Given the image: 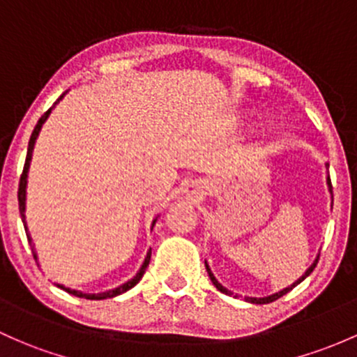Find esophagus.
I'll list each match as a JSON object with an SVG mask.
<instances>
[{"mask_svg":"<svg viewBox=\"0 0 357 357\" xmlns=\"http://www.w3.org/2000/svg\"><path fill=\"white\" fill-rule=\"evenodd\" d=\"M187 194L192 195V197H202V195H204V190L197 185H190L189 189H187Z\"/></svg>","mask_w":357,"mask_h":357,"instance_id":"esophagus-1","label":"esophagus"}]
</instances>
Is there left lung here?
I'll use <instances>...</instances> for the list:
<instances>
[{
	"label": "left lung",
	"instance_id": "left-lung-1",
	"mask_svg": "<svg viewBox=\"0 0 357 357\" xmlns=\"http://www.w3.org/2000/svg\"><path fill=\"white\" fill-rule=\"evenodd\" d=\"M325 167L328 168V163H325ZM327 187H328V192H331V195H332V182H331V177H327ZM332 204H333V199H332ZM318 257H320V254H318V255H317V259L313 260V264H312V266H310L308 269L305 271V274H303L300 279H296V281H294L293 284H289V286H287V287H284V289L278 291V293H274V294H269V296H262V298H252V296H245L243 300H245V301H248V303H254V305H266V303H272V301L279 300V298H281V296H284L286 293H289V291L293 289V287H296L298 284H300V282L305 281V279L308 278L310 274H312L313 269H315V267H317V264H318ZM204 264H206V271H208V274H209V279H211V281H213V284L216 286V289H218V291H221V293H225V294H229V296H231V294H233L231 291H229V289H226V287H225L223 284H221V282L218 281L216 278H214L213 271H211V267L208 266V262H204ZM233 296L236 298V296H238V294H233Z\"/></svg>",
	"mask_w": 357,
	"mask_h": 357
}]
</instances>
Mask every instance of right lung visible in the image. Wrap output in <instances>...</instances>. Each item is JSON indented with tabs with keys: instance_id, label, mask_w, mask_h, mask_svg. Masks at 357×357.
Listing matches in <instances>:
<instances>
[{
	"instance_id": "1",
	"label": "right lung",
	"mask_w": 357,
	"mask_h": 357,
	"mask_svg": "<svg viewBox=\"0 0 357 357\" xmlns=\"http://www.w3.org/2000/svg\"><path fill=\"white\" fill-rule=\"evenodd\" d=\"M66 93H68V91H64V93L61 95V97L57 98V100L54 102V105H52L51 109H49L47 112H45L44 116H42V117L39 119V122H37L36 129H33L32 136H30V141H29V149H26V158H25V165H24V174H22V177H20V185H18V209H20L22 223H24V228H25V233H26V240H29L30 248H32V254H33V259H36L37 266H39V257H37L36 245H33L32 236H30L29 226H26V216H25V211H26V182H29V168H30V162H32L33 146H36V141H37V137H39V132H40L42 126H44V122L47 121V117L51 116L52 109H54V107L57 105V103H59L61 100H63L64 95H66ZM156 220H158V216H156L155 220H153V223H151V229H153V226H155ZM149 259H151V248H149V250H148L146 257H144V262L141 264L139 271L136 272V275H134V278L129 279V281H126L124 284H121V286L114 287V289L103 291V293H83V291L71 289V287H66L64 284H57V282H54V284H56L57 287H61V289L66 291V293L73 294V296L86 298V300H107V298H116V296H119V294H122V293H126V291H129V289H131V287H134V286L137 284V282L141 281V278H143V275H144V271H146V267L149 266Z\"/></svg>"
}]
</instances>
